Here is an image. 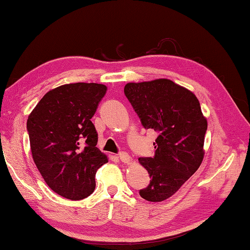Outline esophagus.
<instances>
[{
    "mask_svg": "<svg viewBox=\"0 0 250 250\" xmlns=\"http://www.w3.org/2000/svg\"><path fill=\"white\" fill-rule=\"evenodd\" d=\"M119 159H120L121 162H124V163H130L131 162L130 155L128 153H125V152H121V153L119 154Z\"/></svg>",
    "mask_w": 250,
    "mask_h": 250,
    "instance_id": "34e87169",
    "label": "esophagus"
}]
</instances>
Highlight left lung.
Returning a JSON list of instances; mask_svg holds the SVG:
<instances>
[{"mask_svg":"<svg viewBox=\"0 0 250 250\" xmlns=\"http://www.w3.org/2000/svg\"><path fill=\"white\" fill-rule=\"evenodd\" d=\"M125 95L142 125L159 133L153 158H139L151 179L139 193L149 202L166 201L204 159L207 120L200 101L192 91L166 78L126 83Z\"/></svg>","mask_w":250,"mask_h":250,"instance_id":"1","label":"left lung"}]
</instances>
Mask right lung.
Here are the masks:
<instances>
[{"instance_id": "right-lung-1", "label": "right lung", "mask_w": 250, "mask_h": 250, "mask_svg": "<svg viewBox=\"0 0 250 250\" xmlns=\"http://www.w3.org/2000/svg\"><path fill=\"white\" fill-rule=\"evenodd\" d=\"M107 86L76 83L49 90L27 119L32 156L55 193L71 201L89 196L96 172L108 162L91 118Z\"/></svg>"}]
</instances>
